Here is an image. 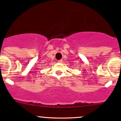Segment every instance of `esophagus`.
<instances>
[{"label": "esophagus", "mask_w": 121, "mask_h": 121, "mask_svg": "<svg viewBox=\"0 0 121 121\" xmlns=\"http://www.w3.org/2000/svg\"><path fill=\"white\" fill-rule=\"evenodd\" d=\"M58 63H63V60H60L58 61Z\"/></svg>", "instance_id": "obj_1"}]
</instances>
